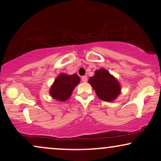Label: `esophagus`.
<instances>
[{
  "label": "esophagus",
  "instance_id": "34e87169",
  "mask_svg": "<svg viewBox=\"0 0 161 161\" xmlns=\"http://www.w3.org/2000/svg\"><path fill=\"white\" fill-rule=\"evenodd\" d=\"M81 80H82L83 83L87 82V77L86 76H82V78H81Z\"/></svg>",
  "mask_w": 161,
  "mask_h": 161
}]
</instances>
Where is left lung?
I'll return each instance as SVG.
<instances>
[{"instance_id":"obj_1","label":"left lung","mask_w":161,"mask_h":161,"mask_svg":"<svg viewBox=\"0 0 161 161\" xmlns=\"http://www.w3.org/2000/svg\"><path fill=\"white\" fill-rule=\"evenodd\" d=\"M89 83L98 97L106 102L116 100L121 93L119 81L105 69L96 70L94 75L89 78Z\"/></svg>"}]
</instances>
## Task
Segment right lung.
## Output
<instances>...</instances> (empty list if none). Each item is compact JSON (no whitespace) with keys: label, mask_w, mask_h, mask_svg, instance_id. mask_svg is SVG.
Segmentation results:
<instances>
[{"label":"right lung","mask_w":161,"mask_h":161,"mask_svg":"<svg viewBox=\"0 0 161 161\" xmlns=\"http://www.w3.org/2000/svg\"><path fill=\"white\" fill-rule=\"evenodd\" d=\"M80 79L77 74L68 75L61 73L54 80L50 89V94L56 100H67L72 95V92L75 87L80 83Z\"/></svg>","instance_id":"obj_1"}]
</instances>
